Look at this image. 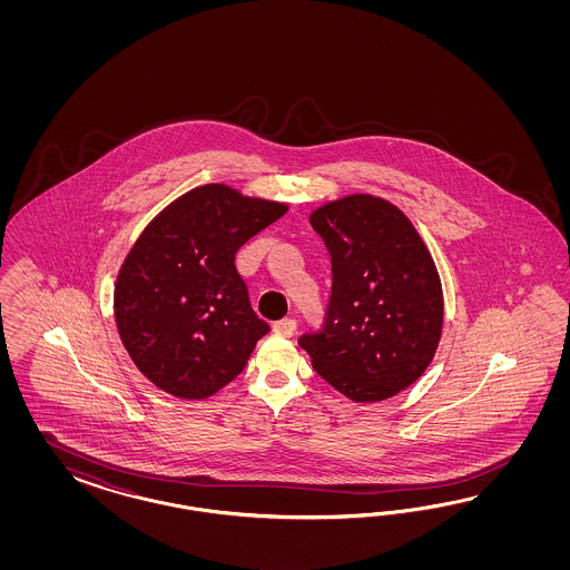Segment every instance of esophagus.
<instances>
[{"instance_id": "1", "label": "esophagus", "mask_w": 570, "mask_h": 570, "mask_svg": "<svg viewBox=\"0 0 570 570\" xmlns=\"http://www.w3.org/2000/svg\"><path fill=\"white\" fill-rule=\"evenodd\" d=\"M274 332H276V334H282V336H293L294 332H296V322L291 320V317L279 320V322L274 324Z\"/></svg>"}]
</instances>
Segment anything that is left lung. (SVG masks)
Here are the masks:
<instances>
[{"mask_svg": "<svg viewBox=\"0 0 570 570\" xmlns=\"http://www.w3.org/2000/svg\"><path fill=\"white\" fill-rule=\"evenodd\" d=\"M332 259L324 326L298 345L313 370L357 403L414 384L439 346L443 291L429 248L395 205L353 194L313 210Z\"/></svg>", "mask_w": 570, "mask_h": 570, "instance_id": "left-lung-1", "label": "left lung"}]
</instances>
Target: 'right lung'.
I'll list each match as a JSON object with an SVG mask.
<instances>
[{"label": "right lung", "instance_id": "obj_1", "mask_svg": "<svg viewBox=\"0 0 570 570\" xmlns=\"http://www.w3.org/2000/svg\"><path fill=\"white\" fill-rule=\"evenodd\" d=\"M288 210L208 184L179 196L141 232L115 286V320L139 372L179 399L236 379L269 324L250 307L236 253Z\"/></svg>", "mask_w": 570, "mask_h": 570}]
</instances>
